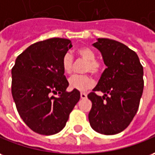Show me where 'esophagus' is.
Masks as SVG:
<instances>
[{
    "label": "esophagus",
    "instance_id": "esophagus-1",
    "mask_svg": "<svg viewBox=\"0 0 155 155\" xmlns=\"http://www.w3.org/2000/svg\"><path fill=\"white\" fill-rule=\"evenodd\" d=\"M80 97H81V99H86L87 98V94L85 93H81L80 94Z\"/></svg>",
    "mask_w": 155,
    "mask_h": 155
}]
</instances>
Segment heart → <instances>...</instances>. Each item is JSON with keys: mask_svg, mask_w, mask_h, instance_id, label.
Masks as SVG:
<instances>
[{"mask_svg": "<svg viewBox=\"0 0 155 155\" xmlns=\"http://www.w3.org/2000/svg\"><path fill=\"white\" fill-rule=\"evenodd\" d=\"M77 54L85 61L84 67V72H91L92 74H98L102 68L101 63L95 60V53L88 47H81ZM73 59L71 54L67 53L62 59V68L66 73H71L72 70ZM68 84L71 89L78 91H86L94 85V81L88 75H72L68 78Z\"/></svg>", "mask_w": 155, "mask_h": 155, "instance_id": "1", "label": "heart"}]
</instances>
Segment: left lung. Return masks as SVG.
Listing matches in <instances>:
<instances>
[{"instance_id":"left-lung-1","label":"left lung","mask_w":155,"mask_h":155,"mask_svg":"<svg viewBox=\"0 0 155 155\" xmlns=\"http://www.w3.org/2000/svg\"><path fill=\"white\" fill-rule=\"evenodd\" d=\"M101 53L106 69L88 95L91 127L104 135L122 132L138 110L143 90V68L136 52L124 44L110 39H97L93 44ZM102 91L103 96L95 92Z\"/></svg>"}]
</instances>
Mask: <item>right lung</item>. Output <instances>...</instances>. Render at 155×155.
I'll return each mask as SVG.
<instances>
[{
	"instance_id": "right-lung-1",
	"label": "right lung",
	"mask_w": 155,
	"mask_h": 155,
	"mask_svg": "<svg viewBox=\"0 0 155 155\" xmlns=\"http://www.w3.org/2000/svg\"><path fill=\"white\" fill-rule=\"evenodd\" d=\"M71 40L52 38L31 45L17 57L12 69V94L25 124L42 135L65 127L80 99V92H67L62 59ZM57 94V96H55Z\"/></svg>"
}]
</instances>
